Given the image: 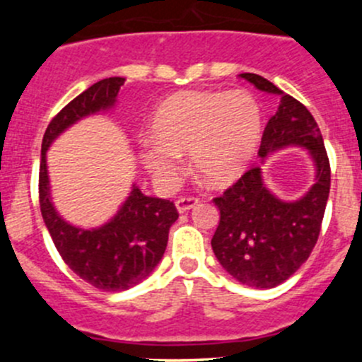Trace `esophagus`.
<instances>
[{"mask_svg": "<svg viewBox=\"0 0 362 362\" xmlns=\"http://www.w3.org/2000/svg\"><path fill=\"white\" fill-rule=\"evenodd\" d=\"M198 203H199V198H196V196H184V198H178L175 204H177V210L180 211V214H184V211L194 208Z\"/></svg>", "mask_w": 362, "mask_h": 362, "instance_id": "obj_1", "label": "esophagus"}]
</instances>
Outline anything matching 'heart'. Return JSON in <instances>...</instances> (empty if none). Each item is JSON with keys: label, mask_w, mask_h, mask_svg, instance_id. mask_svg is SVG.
<instances>
[{"label": "heart", "mask_w": 362, "mask_h": 362, "mask_svg": "<svg viewBox=\"0 0 362 362\" xmlns=\"http://www.w3.org/2000/svg\"><path fill=\"white\" fill-rule=\"evenodd\" d=\"M152 133L141 158L160 184L173 182L180 156L191 154L199 178L226 185L245 171L257 148L261 107L245 89L187 90L160 105Z\"/></svg>", "instance_id": "heart-1"}]
</instances>
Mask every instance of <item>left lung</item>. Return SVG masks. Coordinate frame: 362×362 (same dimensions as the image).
Here are the masks:
<instances>
[{"instance_id":"left-lung-1","label":"left lung","mask_w":362,"mask_h":362,"mask_svg":"<svg viewBox=\"0 0 362 362\" xmlns=\"http://www.w3.org/2000/svg\"><path fill=\"white\" fill-rule=\"evenodd\" d=\"M240 76L257 89L282 96L279 110L264 127L259 156L266 158L279 148L299 145L308 148L317 166V182L294 203L280 202L264 187L259 166H252L214 198L221 211L211 238L215 257L238 282L269 289L286 282L312 254L329 196L331 166L319 126L305 105L264 76Z\"/></svg>"}]
</instances>
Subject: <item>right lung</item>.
Segmentation results:
<instances>
[{
    "instance_id": "obj_1",
    "label": "right lung",
    "mask_w": 362,
    "mask_h": 362,
    "mask_svg": "<svg viewBox=\"0 0 362 362\" xmlns=\"http://www.w3.org/2000/svg\"><path fill=\"white\" fill-rule=\"evenodd\" d=\"M122 83V76L100 80L50 120L43 134L38 175L40 210L57 252L73 273L108 293L129 289L151 275L166 250L168 233L178 218L177 206L170 199L151 198L134 187L108 224L98 229L75 228L59 217L50 202L45 154L73 122L113 107Z\"/></svg>"
}]
</instances>
